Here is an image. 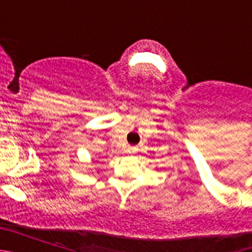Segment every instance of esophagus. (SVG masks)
I'll list each match as a JSON object with an SVG mask.
<instances>
[{"mask_svg":"<svg viewBox=\"0 0 252 252\" xmlns=\"http://www.w3.org/2000/svg\"><path fill=\"white\" fill-rule=\"evenodd\" d=\"M137 150H139V149H137L136 146H128L127 150L126 151H127L128 154H135V153H137Z\"/></svg>","mask_w":252,"mask_h":252,"instance_id":"1","label":"esophagus"}]
</instances>
